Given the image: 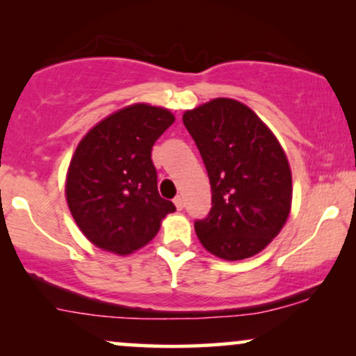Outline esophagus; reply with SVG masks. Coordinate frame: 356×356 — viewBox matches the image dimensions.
<instances>
[{
	"label": "esophagus",
	"instance_id": "obj_1",
	"mask_svg": "<svg viewBox=\"0 0 356 356\" xmlns=\"http://www.w3.org/2000/svg\"><path fill=\"white\" fill-rule=\"evenodd\" d=\"M174 204H175V207H177L179 211L184 209V197H182V195H177V197L174 199Z\"/></svg>",
	"mask_w": 356,
	"mask_h": 356
}]
</instances>
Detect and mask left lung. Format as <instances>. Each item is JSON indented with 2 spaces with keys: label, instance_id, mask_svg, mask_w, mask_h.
I'll use <instances>...</instances> for the list:
<instances>
[{
  "label": "left lung",
  "instance_id": "8db88e82",
  "mask_svg": "<svg viewBox=\"0 0 356 356\" xmlns=\"http://www.w3.org/2000/svg\"><path fill=\"white\" fill-rule=\"evenodd\" d=\"M209 175L212 207L195 220L207 251L227 261L263 251L291 209V170L277 138L251 108L214 99L182 117Z\"/></svg>",
  "mask_w": 356,
  "mask_h": 356
}]
</instances>
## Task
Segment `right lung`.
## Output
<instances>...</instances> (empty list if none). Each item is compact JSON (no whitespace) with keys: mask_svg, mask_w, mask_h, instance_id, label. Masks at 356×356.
<instances>
[{"mask_svg":"<svg viewBox=\"0 0 356 356\" xmlns=\"http://www.w3.org/2000/svg\"><path fill=\"white\" fill-rule=\"evenodd\" d=\"M167 108L136 104L81 138L67 175V202L90 243L117 254L145 246L175 206L157 191L152 147L174 124Z\"/></svg>","mask_w":356,"mask_h":356,"instance_id":"obj_1","label":"right lung"}]
</instances>
